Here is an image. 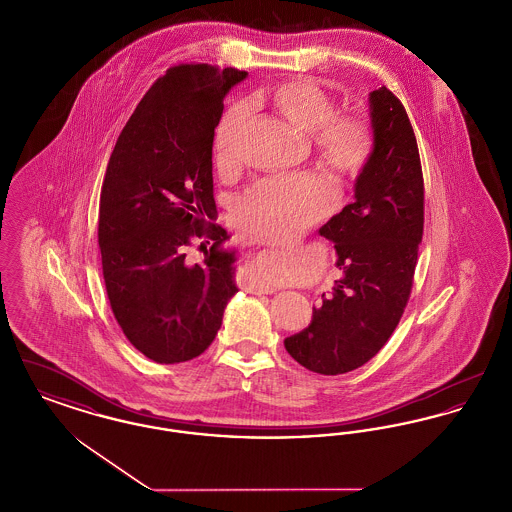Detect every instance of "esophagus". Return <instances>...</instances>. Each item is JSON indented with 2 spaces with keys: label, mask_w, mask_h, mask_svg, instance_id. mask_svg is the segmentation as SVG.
<instances>
[{
  "label": "esophagus",
  "mask_w": 512,
  "mask_h": 512,
  "mask_svg": "<svg viewBox=\"0 0 512 512\" xmlns=\"http://www.w3.org/2000/svg\"><path fill=\"white\" fill-rule=\"evenodd\" d=\"M253 290L257 293H274L276 292V288L274 286H270L267 282H257L255 286H253Z\"/></svg>",
  "instance_id": "34e87169"
}]
</instances>
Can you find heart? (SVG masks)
<instances>
[{
	"mask_svg": "<svg viewBox=\"0 0 512 512\" xmlns=\"http://www.w3.org/2000/svg\"><path fill=\"white\" fill-rule=\"evenodd\" d=\"M299 132L313 134L320 159L343 178L365 171L372 155V126L359 113H339L334 98L307 78L288 80L259 96ZM249 105H230L215 128V159L228 167L238 157ZM338 199L336 184L322 174L267 178L253 184L238 203V224L247 236L280 242L330 213Z\"/></svg>",
	"mask_w": 512,
	"mask_h": 512,
	"instance_id": "1",
	"label": "heart"
}]
</instances>
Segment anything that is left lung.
I'll return each mask as SVG.
<instances>
[{"instance_id":"obj_1","label":"left lung","mask_w":512,"mask_h":512,"mask_svg":"<svg viewBox=\"0 0 512 512\" xmlns=\"http://www.w3.org/2000/svg\"><path fill=\"white\" fill-rule=\"evenodd\" d=\"M368 101L374 147L355 199L318 230L334 242L343 276L322 293L311 324L284 340L299 365L326 376L365 365L390 340L411 295L424 230V180L407 111L386 86Z\"/></svg>"}]
</instances>
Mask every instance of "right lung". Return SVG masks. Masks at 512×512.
Listing matches in <instances>:
<instances>
[{"instance_id":"1","label":"right lung","mask_w":512,"mask_h":512,"mask_svg":"<svg viewBox=\"0 0 512 512\" xmlns=\"http://www.w3.org/2000/svg\"><path fill=\"white\" fill-rule=\"evenodd\" d=\"M245 76L171 67L122 128L105 171L98 242L107 297L124 336L161 365L199 357L238 292L236 249L213 222V140L224 96ZM192 244L201 262L187 255Z\"/></svg>"}]
</instances>
